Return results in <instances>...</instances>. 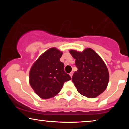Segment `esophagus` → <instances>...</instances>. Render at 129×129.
I'll return each instance as SVG.
<instances>
[{
	"label": "esophagus",
	"mask_w": 129,
	"mask_h": 129,
	"mask_svg": "<svg viewBox=\"0 0 129 129\" xmlns=\"http://www.w3.org/2000/svg\"><path fill=\"white\" fill-rule=\"evenodd\" d=\"M73 72H71V73H70V74H69V75H70V76H71V78H72V76H73Z\"/></svg>",
	"instance_id": "esophagus-1"
}]
</instances>
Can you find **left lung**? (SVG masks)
Masks as SVG:
<instances>
[{
    "label": "left lung",
    "mask_w": 129,
    "mask_h": 129,
    "mask_svg": "<svg viewBox=\"0 0 129 129\" xmlns=\"http://www.w3.org/2000/svg\"><path fill=\"white\" fill-rule=\"evenodd\" d=\"M75 59L78 70L72 76V81L80 94L88 98H95L106 89L109 79L106 64L94 50L87 48L82 53L70 50Z\"/></svg>",
    "instance_id": "8db88e82"
}]
</instances>
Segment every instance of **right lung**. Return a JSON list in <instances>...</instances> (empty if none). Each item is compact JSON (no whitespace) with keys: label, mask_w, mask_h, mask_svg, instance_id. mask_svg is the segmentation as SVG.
<instances>
[{"label":"right lung","mask_w":129,"mask_h":129,"mask_svg":"<svg viewBox=\"0 0 129 129\" xmlns=\"http://www.w3.org/2000/svg\"><path fill=\"white\" fill-rule=\"evenodd\" d=\"M62 53L50 48L39 57L29 72V83L33 89L43 99L58 94L63 84L71 79L64 71V64L60 61Z\"/></svg>","instance_id":"add662e5"}]
</instances>
